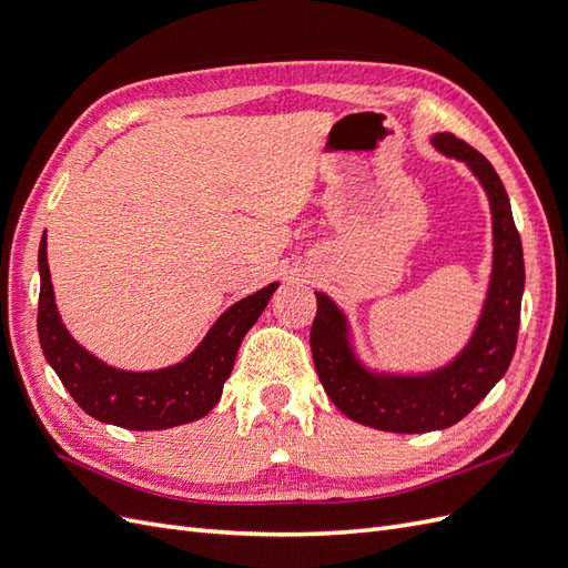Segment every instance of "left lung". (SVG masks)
Listing matches in <instances>:
<instances>
[{"label": "left lung", "mask_w": 568, "mask_h": 568, "mask_svg": "<svg viewBox=\"0 0 568 568\" xmlns=\"http://www.w3.org/2000/svg\"><path fill=\"white\" fill-rule=\"evenodd\" d=\"M432 144L443 156L469 168L490 205V280L467 343L448 363L428 372L369 367L357 353L346 311L315 291L317 315L311 348L326 395L353 422L393 434L440 432L467 417L505 376L519 334L526 282L524 248L505 186L488 159L457 136L438 132L432 136Z\"/></svg>", "instance_id": "left-lung-1"}]
</instances>
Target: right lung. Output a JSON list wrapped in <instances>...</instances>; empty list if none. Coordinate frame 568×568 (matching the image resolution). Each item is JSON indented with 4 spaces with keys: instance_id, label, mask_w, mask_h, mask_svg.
Instances as JSON below:
<instances>
[{
    "instance_id": "obj_1",
    "label": "right lung",
    "mask_w": 568,
    "mask_h": 568,
    "mask_svg": "<svg viewBox=\"0 0 568 568\" xmlns=\"http://www.w3.org/2000/svg\"><path fill=\"white\" fill-rule=\"evenodd\" d=\"M40 346L65 390L90 417L130 432H163L196 422L217 405L222 386L230 379L239 346L263 315L280 282L236 301L222 313L199 346L175 365L132 372L106 365L65 329L54 301L47 263V232L40 253Z\"/></svg>"
}]
</instances>
